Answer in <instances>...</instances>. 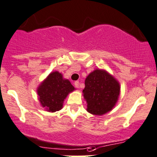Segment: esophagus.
I'll return each instance as SVG.
<instances>
[{"mask_svg": "<svg viewBox=\"0 0 157 157\" xmlns=\"http://www.w3.org/2000/svg\"><path fill=\"white\" fill-rule=\"evenodd\" d=\"M74 86H75L77 88H79V87H80V82H79V81L74 82Z\"/></svg>", "mask_w": 157, "mask_h": 157, "instance_id": "esophagus-1", "label": "esophagus"}]
</instances>
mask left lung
Wrapping results in <instances>:
<instances>
[{
    "instance_id": "8db88e82",
    "label": "left lung",
    "mask_w": 157,
    "mask_h": 157,
    "mask_svg": "<svg viewBox=\"0 0 157 157\" xmlns=\"http://www.w3.org/2000/svg\"><path fill=\"white\" fill-rule=\"evenodd\" d=\"M84 83L83 94L87 112L94 115L111 112L119 98V82L106 70L96 69L89 74Z\"/></svg>"
}]
</instances>
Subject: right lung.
<instances>
[{
    "instance_id": "1",
    "label": "right lung",
    "mask_w": 157,
    "mask_h": 157,
    "mask_svg": "<svg viewBox=\"0 0 157 157\" xmlns=\"http://www.w3.org/2000/svg\"><path fill=\"white\" fill-rule=\"evenodd\" d=\"M75 90L67 79L58 71L50 73L37 88L39 101L42 108L49 112L62 109L67 95Z\"/></svg>"
}]
</instances>
